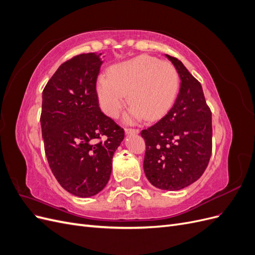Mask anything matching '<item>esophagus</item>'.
Segmentation results:
<instances>
[{
	"instance_id": "obj_1",
	"label": "esophagus",
	"mask_w": 255,
	"mask_h": 255,
	"mask_svg": "<svg viewBox=\"0 0 255 255\" xmlns=\"http://www.w3.org/2000/svg\"><path fill=\"white\" fill-rule=\"evenodd\" d=\"M125 132H126L127 135L138 134V133H139V129H138V128H125Z\"/></svg>"
}]
</instances>
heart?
Here are the masks:
<instances>
[{"instance_id":"obj_1","label":"heart","mask_w":255,"mask_h":255,"mask_svg":"<svg viewBox=\"0 0 255 255\" xmlns=\"http://www.w3.org/2000/svg\"><path fill=\"white\" fill-rule=\"evenodd\" d=\"M179 89V75L168 61L140 55L113 66L109 76H99L96 90L103 112L118 117L126 104L130 109L128 122L145 118L157 120L168 112Z\"/></svg>"}]
</instances>
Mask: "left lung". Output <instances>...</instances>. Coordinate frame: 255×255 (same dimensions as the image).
I'll use <instances>...</instances> for the list:
<instances>
[{"instance_id": "obj_1", "label": "left lung", "mask_w": 255, "mask_h": 255, "mask_svg": "<svg viewBox=\"0 0 255 255\" xmlns=\"http://www.w3.org/2000/svg\"><path fill=\"white\" fill-rule=\"evenodd\" d=\"M166 57L181 79L171 110L151 128L141 130L145 141L143 170L159 189L180 190L203 174L212 154V113L201 84L182 61Z\"/></svg>"}]
</instances>
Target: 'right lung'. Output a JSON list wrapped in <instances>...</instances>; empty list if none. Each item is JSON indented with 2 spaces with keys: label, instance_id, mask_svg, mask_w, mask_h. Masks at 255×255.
<instances>
[{
  "label": "right lung",
  "instance_id": "obj_1",
  "mask_svg": "<svg viewBox=\"0 0 255 255\" xmlns=\"http://www.w3.org/2000/svg\"><path fill=\"white\" fill-rule=\"evenodd\" d=\"M101 53L61 64L42 91L41 130L51 170L60 186L87 198L109 182L125 130L104 115L96 90Z\"/></svg>",
  "mask_w": 255,
  "mask_h": 255
}]
</instances>
